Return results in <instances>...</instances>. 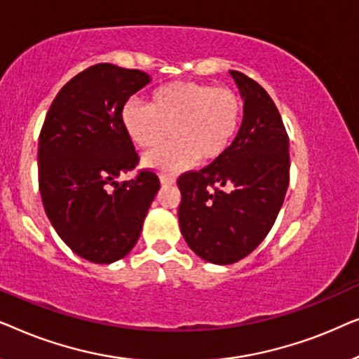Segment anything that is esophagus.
I'll use <instances>...</instances> for the list:
<instances>
[{"label": "esophagus", "mask_w": 359, "mask_h": 359, "mask_svg": "<svg viewBox=\"0 0 359 359\" xmlns=\"http://www.w3.org/2000/svg\"><path fill=\"white\" fill-rule=\"evenodd\" d=\"M160 183L163 186H171L176 183V180H175V176H171V175H160Z\"/></svg>", "instance_id": "obj_1"}]
</instances>
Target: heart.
<instances>
[{
    "label": "heart",
    "mask_w": 359,
    "mask_h": 359,
    "mask_svg": "<svg viewBox=\"0 0 359 359\" xmlns=\"http://www.w3.org/2000/svg\"><path fill=\"white\" fill-rule=\"evenodd\" d=\"M243 104L237 91L208 83L175 81L156 88L150 104L127 101L122 126L132 144L150 150L171 134L175 142L150 151L144 165L160 171H178L219 160L237 135Z\"/></svg>",
    "instance_id": "b5f03b06"
}]
</instances>
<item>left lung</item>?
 I'll list each match as a JSON object with an SVG mask.
<instances>
[{"label":"left lung","instance_id":"1","mask_svg":"<svg viewBox=\"0 0 359 359\" xmlns=\"http://www.w3.org/2000/svg\"><path fill=\"white\" fill-rule=\"evenodd\" d=\"M243 121L229 150L178 178V219L188 247L205 262L232 264L263 242L289 186V139L274 101L243 73L230 70Z\"/></svg>","mask_w":359,"mask_h":359}]
</instances>
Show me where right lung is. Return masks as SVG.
I'll list each match as a JSON object with an SVG mask.
<instances>
[{
    "label": "right lung",
    "instance_id": "1",
    "mask_svg": "<svg viewBox=\"0 0 359 359\" xmlns=\"http://www.w3.org/2000/svg\"><path fill=\"white\" fill-rule=\"evenodd\" d=\"M149 83L140 70L97 63L62 88L43 121L37 154L43 209L58 237L91 263H114L134 248L160 189L149 170L117 183L139 165L122 107Z\"/></svg>",
    "mask_w": 359,
    "mask_h": 359
}]
</instances>
